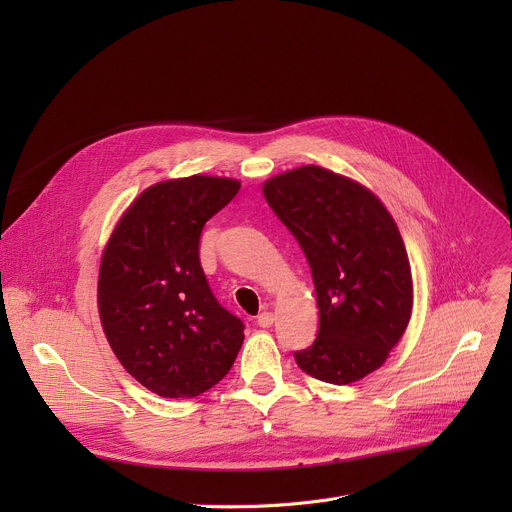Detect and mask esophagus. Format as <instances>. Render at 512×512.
I'll return each instance as SVG.
<instances>
[{"instance_id": "esophagus-1", "label": "esophagus", "mask_w": 512, "mask_h": 512, "mask_svg": "<svg viewBox=\"0 0 512 512\" xmlns=\"http://www.w3.org/2000/svg\"><path fill=\"white\" fill-rule=\"evenodd\" d=\"M273 320H275V318H273L271 312H261V314L257 316V326H259V328H269V326L273 324Z\"/></svg>"}]
</instances>
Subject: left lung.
<instances>
[{
	"instance_id": "8db88e82",
	"label": "left lung",
	"mask_w": 512,
	"mask_h": 512,
	"mask_svg": "<svg viewBox=\"0 0 512 512\" xmlns=\"http://www.w3.org/2000/svg\"><path fill=\"white\" fill-rule=\"evenodd\" d=\"M263 196L300 243L316 287L320 328L294 352L298 367L332 385L360 381L411 318V267L393 216L371 190L318 166L267 180Z\"/></svg>"
}]
</instances>
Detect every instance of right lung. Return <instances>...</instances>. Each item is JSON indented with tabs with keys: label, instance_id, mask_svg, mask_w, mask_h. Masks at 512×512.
Wrapping results in <instances>:
<instances>
[{
	"label": "right lung",
	"instance_id": "right-lung-1",
	"mask_svg": "<svg viewBox=\"0 0 512 512\" xmlns=\"http://www.w3.org/2000/svg\"><path fill=\"white\" fill-rule=\"evenodd\" d=\"M241 184L190 176L150 186L117 223L99 269V316L123 369L160 397H196L221 381L245 324L200 265V235Z\"/></svg>",
	"mask_w": 512,
	"mask_h": 512
}]
</instances>
